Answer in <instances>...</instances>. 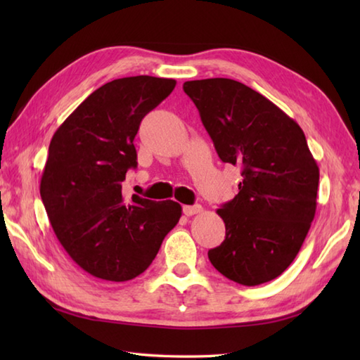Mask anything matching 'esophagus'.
Listing matches in <instances>:
<instances>
[{
	"mask_svg": "<svg viewBox=\"0 0 360 360\" xmlns=\"http://www.w3.org/2000/svg\"><path fill=\"white\" fill-rule=\"evenodd\" d=\"M202 210V207L200 204H195V205H184L182 207V212H184V215L187 217H192V215H196V213H200Z\"/></svg>",
	"mask_w": 360,
	"mask_h": 360,
	"instance_id": "34e87169",
	"label": "esophagus"
}]
</instances>
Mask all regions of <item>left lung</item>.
I'll return each instance as SVG.
<instances>
[{"instance_id": "8db88e82", "label": "left lung", "mask_w": 360, "mask_h": 360, "mask_svg": "<svg viewBox=\"0 0 360 360\" xmlns=\"http://www.w3.org/2000/svg\"><path fill=\"white\" fill-rule=\"evenodd\" d=\"M223 162L241 167L238 195L217 210L226 238L209 250L229 280L257 286L294 262L317 207L319 167L303 129L277 105L232 79L184 83Z\"/></svg>"}]
</instances>
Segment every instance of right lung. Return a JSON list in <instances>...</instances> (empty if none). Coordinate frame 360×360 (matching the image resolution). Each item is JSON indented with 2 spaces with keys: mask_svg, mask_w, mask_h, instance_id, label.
Returning a JSON list of instances; mask_svg holds the SVG:
<instances>
[{
  "mask_svg": "<svg viewBox=\"0 0 360 360\" xmlns=\"http://www.w3.org/2000/svg\"><path fill=\"white\" fill-rule=\"evenodd\" d=\"M174 86L173 79L151 75L105 83L52 136L41 201L60 244L97 278L127 281L142 274L181 218L174 201L122 195L127 172L137 167L141 122Z\"/></svg>",
  "mask_w": 360,
  "mask_h": 360,
  "instance_id": "right-lung-1",
  "label": "right lung"
}]
</instances>
